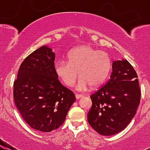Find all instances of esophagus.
<instances>
[{
	"label": "esophagus",
	"mask_w": 150,
	"mask_h": 150,
	"mask_svg": "<svg viewBox=\"0 0 150 150\" xmlns=\"http://www.w3.org/2000/svg\"><path fill=\"white\" fill-rule=\"evenodd\" d=\"M81 97H83V96L81 94H78V93H76V94H75V98H76L77 99H79L80 98H81Z\"/></svg>",
	"instance_id": "obj_1"
}]
</instances>
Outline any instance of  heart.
<instances>
[{"instance_id": "1", "label": "heart", "mask_w": 150, "mask_h": 150, "mask_svg": "<svg viewBox=\"0 0 150 150\" xmlns=\"http://www.w3.org/2000/svg\"><path fill=\"white\" fill-rule=\"evenodd\" d=\"M111 67V59L107 53L91 46H82L69 53L68 62L59 61L55 65V72L67 87L73 86L80 75L78 89L84 90L89 86L91 88L102 86Z\"/></svg>"}]
</instances>
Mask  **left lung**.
I'll use <instances>...</instances> for the list:
<instances>
[{"label":"left lung","mask_w":150,"mask_h":150,"mask_svg":"<svg viewBox=\"0 0 150 150\" xmlns=\"http://www.w3.org/2000/svg\"><path fill=\"white\" fill-rule=\"evenodd\" d=\"M88 121L97 133L111 136L120 132L137 113L141 100L138 76L126 59L115 61L110 79L90 96Z\"/></svg>","instance_id":"8db88e82"}]
</instances>
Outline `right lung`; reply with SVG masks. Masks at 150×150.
<instances>
[{
    "label": "right lung",
    "instance_id": "obj_1",
    "mask_svg": "<svg viewBox=\"0 0 150 150\" xmlns=\"http://www.w3.org/2000/svg\"><path fill=\"white\" fill-rule=\"evenodd\" d=\"M55 54L43 46L28 56L13 82L15 105L32 128L51 132L62 125L75 96L58 80Z\"/></svg>",
    "mask_w": 150,
    "mask_h": 150
}]
</instances>
